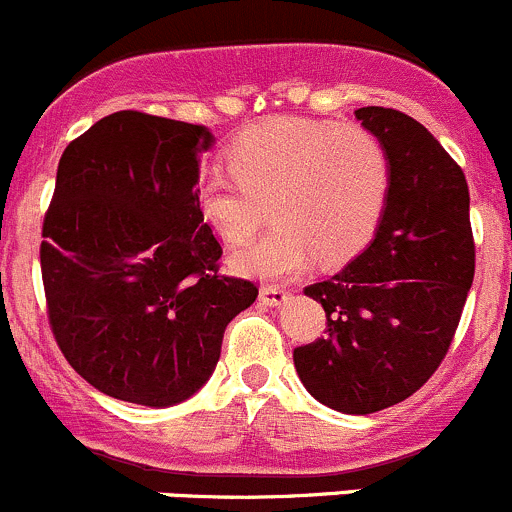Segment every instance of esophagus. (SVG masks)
Listing matches in <instances>:
<instances>
[{"mask_svg": "<svg viewBox=\"0 0 512 512\" xmlns=\"http://www.w3.org/2000/svg\"><path fill=\"white\" fill-rule=\"evenodd\" d=\"M287 299L289 292L284 287H279V284H265V287L260 289V301L265 306H282Z\"/></svg>", "mask_w": 512, "mask_h": 512, "instance_id": "34e87169", "label": "esophagus"}]
</instances>
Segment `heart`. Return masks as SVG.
I'll return each instance as SVG.
<instances>
[{"label":"heart","instance_id":"b5f03b06","mask_svg":"<svg viewBox=\"0 0 512 512\" xmlns=\"http://www.w3.org/2000/svg\"><path fill=\"white\" fill-rule=\"evenodd\" d=\"M228 171L196 186L203 223L230 245L250 240L267 220L277 228L235 252L240 272L284 277L314 255L343 262L373 238L390 193V159L360 125L274 117L245 129L228 147Z\"/></svg>","mask_w":512,"mask_h":512}]
</instances>
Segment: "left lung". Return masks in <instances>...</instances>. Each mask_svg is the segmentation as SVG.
Masks as SVG:
<instances>
[{"instance_id": "obj_1", "label": "left lung", "mask_w": 512, "mask_h": 512, "mask_svg": "<svg viewBox=\"0 0 512 512\" xmlns=\"http://www.w3.org/2000/svg\"><path fill=\"white\" fill-rule=\"evenodd\" d=\"M383 142L390 193L375 238L306 297L326 336L294 348L306 390L331 410L370 414L414 395L454 341L476 270L469 184L427 127L392 107H360Z\"/></svg>"}]
</instances>
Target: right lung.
<instances>
[{"mask_svg": "<svg viewBox=\"0 0 512 512\" xmlns=\"http://www.w3.org/2000/svg\"><path fill=\"white\" fill-rule=\"evenodd\" d=\"M203 125L112 112L58 161L43 215L41 277L53 338L115 400L169 407L215 370L225 326L257 299L220 274V247L196 208Z\"/></svg>", "mask_w": 512, "mask_h": 512, "instance_id": "right-lung-1", "label": "right lung"}]
</instances>
